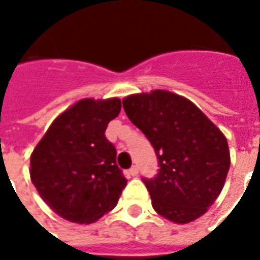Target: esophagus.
Masks as SVG:
<instances>
[{
    "label": "esophagus",
    "mask_w": 260,
    "mask_h": 260,
    "mask_svg": "<svg viewBox=\"0 0 260 260\" xmlns=\"http://www.w3.org/2000/svg\"><path fill=\"white\" fill-rule=\"evenodd\" d=\"M138 174H139V168H138V165H132L129 168V175H132V176H138Z\"/></svg>",
    "instance_id": "1"
}]
</instances>
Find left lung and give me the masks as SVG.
<instances>
[{
	"mask_svg": "<svg viewBox=\"0 0 260 260\" xmlns=\"http://www.w3.org/2000/svg\"><path fill=\"white\" fill-rule=\"evenodd\" d=\"M122 106L158 158V174L143 178L155 212L182 224L200 218L218 199L230 168L224 135L193 102L172 92L126 96Z\"/></svg>",
	"mask_w": 260,
	"mask_h": 260,
	"instance_id": "left-lung-1",
	"label": "left lung"
}]
</instances>
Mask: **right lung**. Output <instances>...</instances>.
Instances as JSON below:
<instances>
[{"instance_id": "1", "label": "right lung", "mask_w": 260, "mask_h": 260, "mask_svg": "<svg viewBox=\"0 0 260 260\" xmlns=\"http://www.w3.org/2000/svg\"><path fill=\"white\" fill-rule=\"evenodd\" d=\"M121 111L118 98L82 99L53 121L30 158V178L59 216L93 223L114 208L126 179L106 128Z\"/></svg>"}]
</instances>
